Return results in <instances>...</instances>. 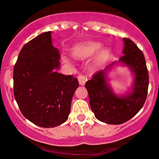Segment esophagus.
I'll return each mask as SVG.
<instances>
[{"label": "esophagus", "mask_w": 159, "mask_h": 159, "mask_svg": "<svg viewBox=\"0 0 159 159\" xmlns=\"http://www.w3.org/2000/svg\"><path fill=\"white\" fill-rule=\"evenodd\" d=\"M78 80L80 85H84L85 82L87 81V78L84 75H79L78 78Z\"/></svg>", "instance_id": "esophagus-1"}]
</instances>
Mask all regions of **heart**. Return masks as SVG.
<instances>
[{
	"label": "heart",
	"mask_w": 159,
	"mask_h": 159,
	"mask_svg": "<svg viewBox=\"0 0 159 159\" xmlns=\"http://www.w3.org/2000/svg\"><path fill=\"white\" fill-rule=\"evenodd\" d=\"M102 47V44L98 41H86L75 46L72 50V55L78 60H86L94 56ZM110 53V50L105 48L101 50L95 59L96 65H100L105 61Z\"/></svg>",
	"instance_id": "b5f03b06"
}]
</instances>
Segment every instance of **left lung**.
<instances>
[{
    "label": "left lung",
    "instance_id": "left-lung-1",
    "mask_svg": "<svg viewBox=\"0 0 159 159\" xmlns=\"http://www.w3.org/2000/svg\"><path fill=\"white\" fill-rule=\"evenodd\" d=\"M123 41L124 55L94 74L85 84L94 116L107 124L120 125L131 119L143 107L148 93V73L143 53L131 40L123 38ZM118 65L128 66L133 76L132 87L121 95L113 91L107 76Z\"/></svg>",
    "mask_w": 159,
    "mask_h": 159
}]
</instances>
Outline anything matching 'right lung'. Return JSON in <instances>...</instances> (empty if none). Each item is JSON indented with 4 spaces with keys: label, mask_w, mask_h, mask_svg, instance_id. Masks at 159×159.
Instances as JSON below:
<instances>
[{
    "label": "right lung",
    "mask_w": 159,
    "mask_h": 159,
    "mask_svg": "<svg viewBox=\"0 0 159 159\" xmlns=\"http://www.w3.org/2000/svg\"><path fill=\"white\" fill-rule=\"evenodd\" d=\"M51 33L44 32L25 44L14 68V94L19 108L27 119L42 128L68 120L79 86L76 78L57 72L61 57Z\"/></svg>",
    "instance_id": "1"
}]
</instances>
